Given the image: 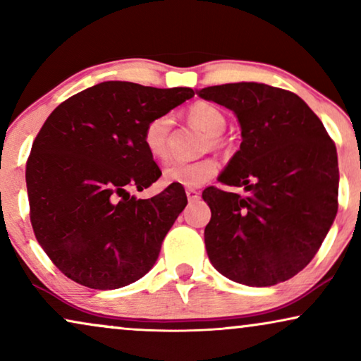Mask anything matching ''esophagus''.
Masks as SVG:
<instances>
[{"instance_id": "obj_1", "label": "esophagus", "mask_w": 361, "mask_h": 361, "mask_svg": "<svg viewBox=\"0 0 361 361\" xmlns=\"http://www.w3.org/2000/svg\"><path fill=\"white\" fill-rule=\"evenodd\" d=\"M185 194H187V199H189V202H197L200 199V192L195 189H187Z\"/></svg>"}]
</instances>
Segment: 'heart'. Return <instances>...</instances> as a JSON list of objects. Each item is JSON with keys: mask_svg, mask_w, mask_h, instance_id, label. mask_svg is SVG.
I'll return each instance as SVG.
<instances>
[{"mask_svg": "<svg viewBox=\"0 0 361 361\" xmlns=\"http://www.w3.org/2000/svg\"><path fill=\"white\" fill-rule=\"evenodd\" d=\"M187 118L192 125L199 128L209 137L205 142L207 147L219 146V136L226 126V118L220 108L207 102H197L189 108ZM172 128L171 115H159L146 123L142 131V142L151 157L157 161L166 159L167 140ZM219 172V164L214 159H202L195 162H172L164 169L166 184H174L180 187H200L214 179Z\"/></svg>", "mask_w": 361, "mask_h": 361, "instance_id": "b5f03b06", "label": "heart"}]
</instances>
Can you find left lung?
<instances>
[{
  "label": "left lung",
  "instance_id": "8db88e82",
  "mask_svg": "<svg viewBox=\"0 0 361 361\" xmlns=\"http://www.w3.org/2000/svg\"><path fill=\"white\" fill-rule=\"evenodd\" d=\"M238 118L241 145L216 187L204 190L212 219L205 248L214 268L235 283L266 288L302 271L338 209V161L322 121L302 98L266 83L197 90Z\"/></svg>",
  "mask_w": 361,
  "mask_h": 361
}]
</instances>
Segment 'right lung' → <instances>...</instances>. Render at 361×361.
<instances>
[{"label": "right lung", "instance_id": "obj_1", "mask_svg": "<svg viewBox=\"0 0 361 361\" xmlns=\"http://www.w3.org/2000/svg\"><path fill=\"white\" fill-rule=\"evenodd\" d=\"M194 97L187 87L102 82L61 103L32 142L26 184L34 235L67 278L92 289H118L142 278L187 205L161 177L142 142L152 118Z\"/></svg>", "mask_w": 361, "mask_h": 361}]
</instances>
